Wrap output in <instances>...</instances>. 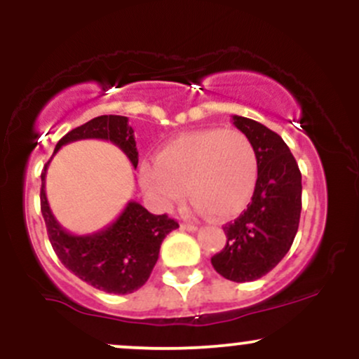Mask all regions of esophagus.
<instances>
[{"label": "esophagus", "instance_id": "esophagus-1", "mask_svg": "<svg viewBox=\"0 0 359 359\" xmlns=\"http://www.w3.org/2000/svg\"><path fill=\"white\" fill-rule=\"evenodd\" d=\"M180 228L185 229V231H191V233L197 231V226L196 224H191V222H182V224H180Z\"/></svg>", "mask_w": 359, "mask_h": 359}]
</instances>
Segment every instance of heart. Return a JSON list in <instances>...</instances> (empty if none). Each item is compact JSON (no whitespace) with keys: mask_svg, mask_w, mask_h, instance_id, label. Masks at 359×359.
Segmentation results:
<instances>
[{"mask_svg":"<svg viewBox=\"0 0 359 359\" xmlns=\"http://www.w3.org/2000/svg\"><path fill=\"white\" fill-rule=\"evenodd\" d=\"M143 191L165 209L187 194L196 211L217 219L236 216L248 205L258 182L253 143L238 130L191 131L167 143L156 160L140 167Z\"/></svg>","mask_w":359,"mask_h":359,"instance_id":"b5f03b06","label":"heart"}]
</instances>
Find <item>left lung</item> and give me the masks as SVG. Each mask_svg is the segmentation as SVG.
<instances>
[{
	"label": "left lung",
	"mask_w": 359,
	"mask_h": 359,
	"mask_svg": "<svg viewBox=\"0 0 359 359\" xmlns=\"http://www.w3.org/2000/svg\"><path fill=\"white\" fill-rule=\"evenodd\" d=\"M233 125L257 150L258 182L246 211L222 228L228 241L211 263L224 278L243 283L269 273L290 250L302 209V175L280 135L236 114Z\"/></svg>",
	"instance_id": "8db88e82"
}]
</instances>
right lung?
Instances as JSON below:
<instances>
[{"label":"right lung","mask_w":359,"mask_h":359,"mask_svg":"<svg viewBox=\"0 0 359 359\" xmlns=\"http://www.w3.org/2000/svg\"><path fill=\"white\" fill-rule=\"evenodd\" d=\"M79 140H106L114 143L130 158L131 165L135 168L138 165L137 142L126 116L106 114L74 128L59 140L53 155L67 143ZM50 160L42 170L40 205L48 240L65 269L89 285L108 294H131L145 285L158 259L163 238L179 228V222L170 219L167 214L155 216L137 201H130L116 221L101 231L90 234L69 233L55 219L45 194V177Z\"/></svg>","instance_id":"add662e5"}]
</instances>
